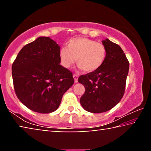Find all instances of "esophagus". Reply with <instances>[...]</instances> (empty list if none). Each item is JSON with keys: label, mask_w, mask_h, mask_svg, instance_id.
<instances>
[{"label": "esophagus", "mask_w": 151, "mask_h": 151, "mask_svg": "<svg viewBox=\"0 0 151 151\" xmlns=\"http://www.w3.org/2000/svg\"><path fill=\"white\" fill-rule=\"evenodd\" d=\"M73 78H74V79H75V83H77V82H78V75H75V74H74Z\"/></svg>", "instance_id": "34e87169"}]
</instances>
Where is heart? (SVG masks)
I'll use <instances>...</instances> for the list:
<instances>
[{
	"mask_svg": "<svg viewBox=\"0 0 151 151\" xmlns=\"http://www.w3.org/2000/svg\"><path fill=\"white\" fill-rule=\"evenodd\" d=\"M59 55L64 67L69 68L76 58L78 68L91 73L103 65L106 57V48L102 43L87 38L77 37L68 40L66 48H61Z\"/></svg>",
	"mask_w": 151,
	"mask_h": 151,
	"instance_id": "1",
	"label": "heart"
}]
</instances>
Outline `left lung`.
Wrapping results in <instances>:
<instances>
[{
	"label": "left lung",
	"instance_id": "left-lung-1",
	"mask_svg": "<svg viewBox=\"0 0 151 151\" xmlns=\"http://www.w3.org/2000/svg\"><path fill=\"white\" fill-rule=\"evenodd\" d=\"M102 42L106 48L103 65L78 79L85 88L80 99L81 105L93 113L108 111L119 103L124 95L129 69V60L120 46L108 39Z\"/></svg>",
	"mask_w": 151,
	"mask_h": 151
}]
</instances>
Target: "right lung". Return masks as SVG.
<instances>
[{"label": "right lung", "instance_id": "right-lung-1", "mask_svg": "<svg viewBox=\"0 0 151 151\" xmlns=\"http://www.w3.org/2000/svg\"><path fill=\"white\" fill-rule=\"evenodd\" d=\"M60 49L55 40L40 37L25 45L12 64L15 93L31 111H55L74 84L73 73L60 65Z\"/></svg>", "mask_w": 151, "mask_h": 151}]
</instances>
